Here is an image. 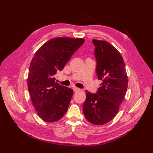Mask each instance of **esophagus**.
Masks as SVG:
<instances>
[{"label": "esophagus", "instance_id": "obj_1", "mask_svg": "<svg viewBox=\"0 0 153 153\" xmlns=\"http://www.w3.org/2000/svg\"><path fill=\"white\" fill-rule=\"evenodd\" d=\"M74 91L75 92H77V91H80V89H79V88H77V87H74Z\"/></svg>", "mask_w": 153, "mask_h": 153}]
</instances>
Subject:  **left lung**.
Here are the masks:
<instances>
[{
  "label": "left lung",
  "instance_id": "1",
  "mask_svg": "<svg viewBox=\"0 0 153 153\" xmlns=\"http://www.w3.org/2000/svg\"><path fill=\"white\" fill-rule=\"evenodd\" d=\"M93 42L97 76L102 83L97 93L86 91L83 111L90 123L105 125L118 112L128 88V76L122 55L113 45L105 41L93 39Z\"/></svg>",
  "mask_w": 153,
  "mask_h": 153
}]
</instances>
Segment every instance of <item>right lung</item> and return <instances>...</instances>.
<instances>
[{
    "mask_svg": "<svg viewBox=\"0 0 153 153\" xmlns=\"http://www.w3.org/2000/svg\"><path fill=\"white\" fill-rule=\"evenodd\" d=\"M84 41L81 38L52 39L42 45L32 58L27 77L28 90L38 116L45 122L58 121L68 110L73 90L60 85L54 76L63 70Z\"/></svg>",
    "mask_w": 153,
    "mask_h": 153,
    "instance_id": "1",
    "label": "right lung"
}]
</instances>
